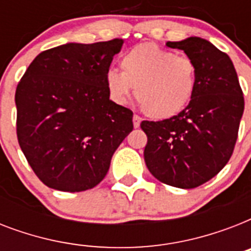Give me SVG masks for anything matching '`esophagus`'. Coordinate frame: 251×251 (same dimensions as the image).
Wrapping results in <instances>:
<instances>
[{"label": "esophagus", "mask_w": 251, "mask_h": 251, "mask_svg": "<svg viewBox=\"0 0 251 251\" xmlns=\"http://www.w3.org/2000/svg\"><path fill=\"white\" fill-rule=\"evenodd\" d=\"M141 122H142V118L139 117V116H137V114H134V117H133V125L135 129H138L139 126H141Z\"/></svg>", "instance_id": "obj_1"}]
</instances>
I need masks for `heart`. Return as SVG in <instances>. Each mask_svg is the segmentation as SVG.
<instances>
[{"mask_svg": "<svg viewBox=\"0 0 251 251\" xmlns=\"http://www.w3.org/2000/svg\"><path fill=\"white\" fill-rule=\"evenodd\" d=\"M121 70L109 69L105 84L110 98L124 104L135 88L146 116L168 120L187 108L194 98L198 74L194 60L153 43H142L122 56Z\"/></svg>", "mask_w": 251, "mask_h": 251, "instance_id": "b5f03b06", "label": "heart"}]
</instances>
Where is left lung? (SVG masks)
Wrapping results in <instances>:
<instances>
[{"label":"left lung","instance_id":"1","mask_svg":"<svg viewBox=\"0 0 251 251\" xmlns=\"http://www.w3.org/2000/svg\"><path fill=\"white\" fill-rule=\"evenodd\" d=\"M197 65L198 83L185 110L163 121H143L146 165L160 182L193 189L210 181L229 161L244 113V96L228 54L202 37L168 41Z\"/></svg>","mask_w":251,"mask_h":251}]
</instances>
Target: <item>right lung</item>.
I'll use <instances>...</instances> for the list:
<instances>
[{
  "instance_id": "right-lung-1",
  "label": "right lung",
  "mask_w": 251,
  "mask_h": 251,
  "mask_svg": "<svg viewBox=\"0 0 251 251\" xmlns=\"http://www.w3.org/2000/svg\"><path fill=\"white\" fill-rule=\"evenodd\" d=\"M122 44L113 39L44 50L18 84V142L48 187L78 193L96 186L133 130V112L112 101L105 84Z\"/></svg>"
}]
</instances>
